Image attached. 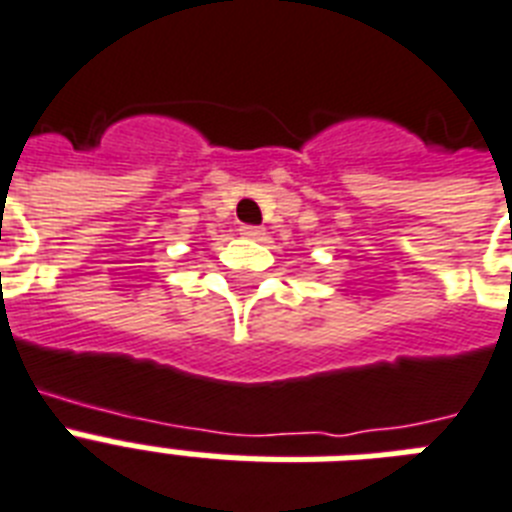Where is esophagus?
Instances as JSON below:
<instances>
[{
    "instance_id": "1",
    "label": "esophagus",
    "mask_w": 512,
    "mask_h": 512,
    "mask_svg": "<svg viewBox=\"0 0 512 512\" xmlns=\"http://www.w3.org/2000/svg\"><path fill=\"white\" fill-rule=\"evenodd\" d=\"M239 231H242L244 239H263V228L260 226H242Z\"/></svg>"
}]
</instances>
